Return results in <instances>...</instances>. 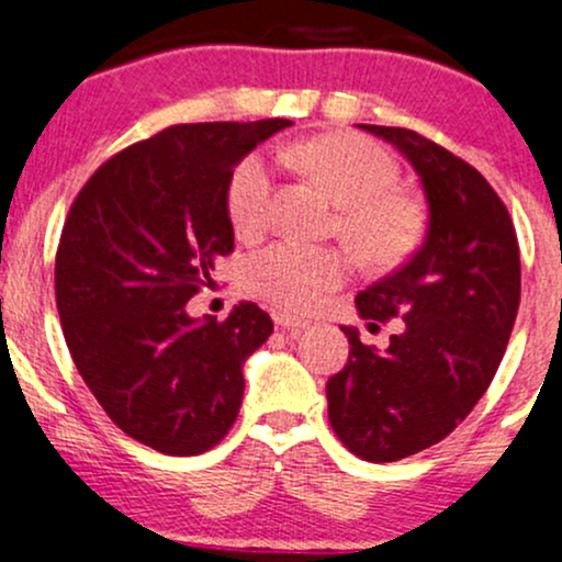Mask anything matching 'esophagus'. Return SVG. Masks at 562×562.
Instances as JSON below:
<instances>
[{
	"mask_svg": "<svg viewBox=\"0 0 562 562\" xmlns=\"http://www.w3.org/2000/svg\"><path fill=\"white\" fill-rule=\"evenodd\" d=\"M274 325L280 327V330H285V333H303L308 327V322H303L299 317H290V314H285V312H277L274 314Z\"/></svg>",
	"mask_w": 562,
	"mask_h": 562,
	"instance_id": "esophagus-1",
	"label": "esophagus"
}]
</instances>
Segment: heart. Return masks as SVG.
I'll list each match as a JSON object with an SVG mask.
<instances>
[{
	"mask_svg": "<svg viewBox=\"0 0 562 562\" xmlns=\"http://www.w3.org/2000/svg\"><path fill=\"white\" fill-rule=\"evenodd\" d=\"M299 158L340 203V235L364 261L391 267L409 254L420 216L409 200L393 192L396 166L375 142L357 134H325L301 145ZM272 160L263 153L243 158L227 187V211L237 235H261L272 216ZM348 274L351 259L344 250L295 240L267 245L243 269L250 293L288 312H312Z\"/></svg>",
	"mask_w": 562,
	"mask_h": 562,
	"instance_id": "obj_1",
	"label": "heart"
}]
</instances>
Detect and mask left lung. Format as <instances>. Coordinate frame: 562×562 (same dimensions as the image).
Returning a JSON list of instances; mask_svg holds the SVG:
<instances>
[{
    "label": "left lung",
    "instance_id": "obj_1",
    "mask_svg": "<svg viewBox=\"0 0 562 562\" xmlns=\"http://www.w3.org/2000/svg\"><path fill=\"white\" fill-rule=\"evenodd\" d=\"M420 177L425 240L357 295L362 319H402L385 351L346 333L348 364L327 380L330 425L367 462H396L447 438L492 383L520 303V254L499 195L473 166L396 126L359 124Z\"/></svg>",
    "mask_w": 562,
    "mask_h": 562
}]
</instances>
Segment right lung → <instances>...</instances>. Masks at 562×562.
I'll list each match as a JSON object with an SVG mask.
<instances>
[{
    "instance_id": "add662e5",
    "label": "right lung",
    "mask_w": 562,
    "mask_h": 562,
    "mask_svg": "<svg viewBox=\"0 0 562 562\" xmlns=\"http://www.w3.org/2000/svg\"><path fill=\"white\" fill-rule=\"evenodd\" d=\"M293 121L179 124L100 166L70 205L55 299L76 370L145 447L192 457L240 412L243 364L272 335L256 303L224 322L187 301L235 248L227 187L240 160Z\"/></svg>"
}]
</instances>
